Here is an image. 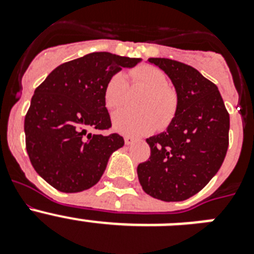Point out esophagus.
Masks as SVG:
<instances>
[{
    "mask_svg": "<svg viewBox=\"0 0 254 254\" xmlns=\"http://www.w3.org/2000/svg\"><path fill=\"white\" fill-rule=\"evenodd\" d=\"M134 142V138L132 137H125V143L126 145H131V143Z\"/></svg>",
    "mask_w": 254,
    "mask_h": 254,
    "instance_id": "esophagus-1",
    "label": "esophagus"
}]
</instances>
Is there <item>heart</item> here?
<instances>
[{
  "mask_svg": "<svg viewBox=\"0 0 254 254\" xmlns=\"http://www.w3.org/2000/svg\"><path fill=\"white\" fill-rule=\"evenodd\" d=\"M134 85L147 91L140 104L142 112L121 111L113 116V128L126 136H143L169 126L177 111V95L168 86V78L163 71L154 66H141L131 71ZM127 80L123 73L109 78L104 89V102L108 109L123 107L127 99Z\"/></svg>",
  "mask_w": 254,
  "mask_h": 254,
  "instance_id": "1",
  "label": "heart"
}]
</instances>
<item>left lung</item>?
<instances>
[{"label": "left lung", "instance_id": "obj_1", "mask_svg": "<svg viewBox=\"0 0 254 254\" xmlns=\"http://www.w3.org/2000/svg\"><path fill=\"white\" fill-rule=\"evenodd\" d=\"M170 78L177 111L165 132L146 138L150 160L137 167L142 190L165 202L185 201L219 172L229 145L230 120L215 84L193 67L149 58Z\"/></svg>", "mask_w": 254, "mask_h": 254}]
</instances>
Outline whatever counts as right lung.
Instances as JSON below:
<instances>
[{
  "mask_svg": "<svg viewBox=\"0 0 254 254\" xmlns=\"http://www.w3.org/2000/svg\"><path fill=\"white\" fill-rule=\"evenodd\" d=\"M141 58L94 52L56 67L31 98L25 116L26 151L35 172L61 192L89 190L102 178L122 136L91 133L112 126L104 89Z\"/></svg>",
  "mask_w": 254,
  "mask_h": 254,
  "instance_id": "right-lung-1",
  "label": "right lung"
}]
</instances>
